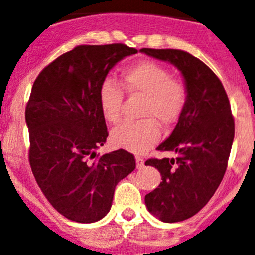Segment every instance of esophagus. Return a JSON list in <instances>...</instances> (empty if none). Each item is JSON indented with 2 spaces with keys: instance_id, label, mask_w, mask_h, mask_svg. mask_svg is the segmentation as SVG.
<instances>
[{
  "instance_id": "esophagus-1",
  "label": "esophagus",
  "mask_w": 255,
  "mask_h": 255,
  "mask_svg": "<svg viewBox=\"0 0 255 255\" xmlns=\"http://www.w3.org/2000/svg\"><path fill=\"white\" fill-rule=\"evenodd\" d=\"M135 160H137V168H143L144 167V159L143 158H142V156H137V158H135Z\"/></svg>"
}]
</instances>
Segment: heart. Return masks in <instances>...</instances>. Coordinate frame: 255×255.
Listing matches in <instances>:
<instances>
[{
  "instance_id": "heart-1",
  "label": "heart",
  "mask_w": 255,
  "mask_h": 255,
  "mask_svg": "<svg viewBox=\"0 0 255 255\" xmlns=\"http://www.w3.org/2000/svg\"><path fill=\"white\" fill-rule=\"evenodd\" d=\"M121 85L130 96L143 97L139 116L144 120L124 122L112 131L115 146L133 152H143L160 137L159 126L171 125L180 117L188 101V87L170 70L156 62H140L121 73ZM116 81L107 79L99 87V104L104 118L116 124L121 118L124 91Z\"/></svg>"
}]
</instances>
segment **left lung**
I'll return each mask as SVG.
<instances>
[{"mask_svg": "<svg viewBox=\"0 0 255 255\" xmlns=\"http://www.w3.org/2000/svg\"><path fill=\"white\" fill-rule=\"evenodd\" d=\"M140 52L178 67L188 87V101L174 131L159 151L176 158L146 160L162 182L144 196L146 207L164 223L196 215L209 201L227 171L234 138V118L223 83L200 59L183 50L142 48Z\"/></svg>", "mask_w": 255, "mask_h": 255, "instance_id": "left-lung-1", "label": "left lung"}]
</instances>
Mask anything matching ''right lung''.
I'll use <instances>...</instances> for the list:
<instances>
[{
	"label": "right lung",
	"instance_id": "right-lung-1",
	"mask_svg": "<svg viewBox=\"0 0 255 255\" xmlns=\"http://www.w3.org/2000/svg\"><path fill=\"white\" fill-rule=\"evenodd\" d=\"M138 50L122 43L81 44L40 71L26 105L28 162L56 211L77 223H95L112 207L116 185L135 168L126 150L100 156L108 129L99 87L112 67Z\"/></svg>",
	"mask_w": 255,
	"mask_h": 255
}]
</instances>
